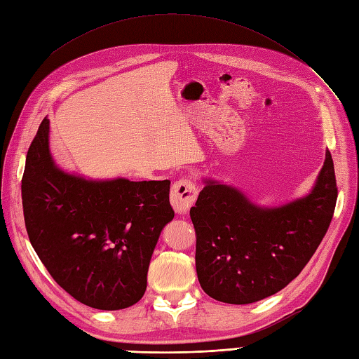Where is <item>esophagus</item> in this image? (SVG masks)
Instances as JSON below:
<instances>
[{"instance_id":"obj_1","label":"esophagus","mask_w":359,"mask_h":359,"mask_svg":"<svg viewBox=\"0 0 359 359\" xmlns=\"http://www.w3.org/2000/svg\"><path fill=\"white\" fill-rule=\"evenodd\" d=\"M197 199V187L194 180L184 177L175 182L171 188V205L175 212L185 215Z\"/></svg>"}]
</instances>
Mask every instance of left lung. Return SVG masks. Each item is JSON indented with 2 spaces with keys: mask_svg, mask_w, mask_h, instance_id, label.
I'll return each mask as SVG.
<instances>
[{
  "mask_svg": "<svg viewBox=\"0 0 359 359\" xmlns=\"http://www.w3.org/2000/svg\"><path fill=\"white\" fill-rule=\"evenodd\" d=\"M338 187L332 154L307 197L262 210L238 189L207 182L189 210L196 230V270L208 296L251 304L287 287L329 230Z\"/></svg>",
  "mask_w": 359,
  "mask_h": 359,
  "instance_id": "obj_1",
  "label": "left lung"
}]
</instances>
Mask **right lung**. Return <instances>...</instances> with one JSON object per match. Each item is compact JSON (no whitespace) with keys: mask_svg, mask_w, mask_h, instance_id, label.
<instances>
[{"mask_svg":"<svg viewBox=\"0 0 359 359\" xmlns=\"http://www.w3.org/2000/svg\"><path fill=\"white\" fill-rule=\"evenodd\" d=\"M170 180L93 182L63 172L49 152V120L30 143L21 180L29 241L53 280L85 306L120 310L147 290Z\"/></svg>","mask_w":359,"mask_h":359,"instance_id":"obj_1","label":"right lung"}]
</instances>
